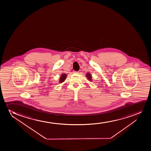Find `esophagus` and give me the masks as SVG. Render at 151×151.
Listing matches in <instances>:
<instances>
[{
	"label": "esophagus",
	"instance_id": "34e87169",
	"mask_svg": "<svg viewBox=\"0 0 151 151\" xmlns=\"http://www.w3.org/2000/svg\"><path fill=\"white\" fill-rule=\"evenodd\" d=\"M74 72L75 73H78V72H76V71H74Z\"/></svg>",
	"mask_w": 151,
	"mask_h": 151
}]
</instances>
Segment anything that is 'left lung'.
<instances>
[{
	"label": "left lung",
	"mask_w": 151,
	"mask_h": 151,
	"mask_svg": "<svg viewBox=\"0 0 151 151\" xmlns=\"http://www.w3.org/2000/svg\"><path fill=\"white\" fill-rule=\"evenodd\" d=\"M86 77L88 78L89 81H92V76L91 75L90 73H87L86 74Z\"/></svg>",
	"instance_id": "8db88e82"
}]
</instances>
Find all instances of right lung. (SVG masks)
I'll use <instances>...</instances> for the list:
<instances>
[{
    "instance_id": "1",
    "label": "right lung",
    "mask_w": 151,
    "mask_h": 151,
    "mask_svg": "<svg viewBox=\"0 0 151 151\" xmlns=\"http://www.w3.org/2000/svg\"><path fill=\"white\" fill-rule=\"evenodd\" d=\"M66 77H67V75L65 74H63L61 75V76L60 77V80H59V82H63L64 81H65V79L66 78Z\"/></svg>"
}]
</instances>
